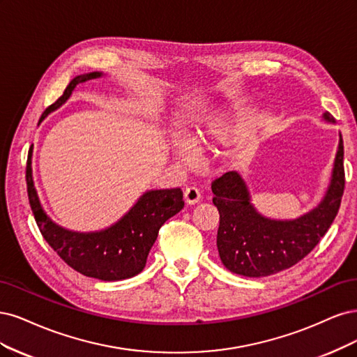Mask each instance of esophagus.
<instances>
[{
    "instance_id": "esophagus-1",
    "label": "esophagus",
    "mask_w": 357,
    "mask_h": 357,
    "mask_svg": "<svg viewBox=\"0 0 357 357\" xmlns=\"http://www.w3.org/2000/svg\"><path fill=\"white\" fill-rule=\"evenodd\" d=\"M200 197H202V194H200L199 188H195V187H188V188H185V191H183V200H185L188 204L199 203Z\"/></svg>"
}]
</instances>
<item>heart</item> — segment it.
Here are the masks:
<instances>
[{
	"instance_id": "heart-1",
	"label": "heart",
	"mask_w": 357,
	"mask_h": 357,
	"mask_svg": "<svg viewBox=\"0 0 357 357\" xmlns=\"http://www.w3.org/2000/svg\"><path fill=\"white\" fill-rule=\"evenodd\" d=\"M229 139H231V130H229V128H227L225 124L215 123L211 124L204 132H200L195 136L192 144L196 146L198 151H206V149H212L218 145L227 144ZM193 147L191 144L178 139L174 144V154L178 162H181L182 165L195 163V160H197V152L195 151L196 149L194 150Z\"/></svg>"
}]
</instances>
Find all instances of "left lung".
Wrapping results in <instances>:
<instances>
[{"label":"left lung","instance_id":"8db88e82","mask_svg":"<svg viewBox=\"0 0 357 357\" xmlns=\"http://www.w3.org/2000/svg\"><path fill=\"white\" fill-rule=\"evenodd\" d=\"M326 121L335 123L329 112ZM346 185L344 144L340 135L332 178L317 208L292 221L262 216L250 203L245 181L227 172L212 182L213 204L220 212L216 246L224 266L246 278H264L291 268L312 252L338 213Z\"/></svg>","mask_w":357,"mask_h":357}]
</instances>
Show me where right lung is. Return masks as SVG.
I'll return each instance as SVG.
<instances>
[{
	"mask_svg": "<svg viewBox=\"0 0 357 357\" xmlns=\"http://www.w3.org/2000/svg\"><path fill=\"white\" fill-rule=\"evenodd\" d=\"M102 73L78 75L68 84L63 95L44 111L59 108L71 96L77 84L99 78ZM32 146L26 162V187L31 209L44 240L68 266L87 278L105 282L123 280L139 274L162 225L183 208L181 188L146 191L119 222L96 233H75L56 225L43 211L33 187L31 169Z\"/></svg>",
	"mask_w": 357,
	"mask_h": 357,
	"instance_id": "obj_1",
	"label": "right lung"
}]
</instances>
